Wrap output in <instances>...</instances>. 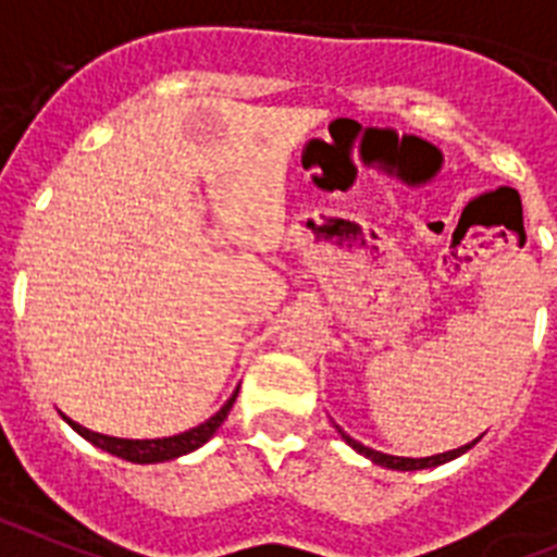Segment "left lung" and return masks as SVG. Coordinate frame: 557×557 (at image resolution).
<instances>
[{"label":"left lung","instance_id":"1","mask_svg":"<svg viewBox=\"0 0 557 557\" xmlns=\"http://www.w3.org/2000/svg\"><path fill=\"white\" fill-rule=\"evenodd\" d=\"M333 425H336V423H333ZM336 432L342 434V440H345V443L352 448V451H359L361 457H367V459H370V462H375V466L393 468V471H423V468L443 466V462H448V459H457L459 454H466L468 448H471L473 443L480 440V437H476V440H473V443H466V446L454 448V451L432 454V457H395V454H384V451H375V448H370V446H361L359 440H352L350 434L342 432L338 425H336Z\"/></svg>","mask_w":557,"mask_h":557}]
</instances>
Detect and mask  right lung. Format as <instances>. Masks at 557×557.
<instances>
[{
  "mask_svg": "<svg viewBox=\"0 0 557 557\" xmlns=\"http://www.w3.org/2000/svg\"><path fill=\"white\" fill-rule=\"evenodd\" d=\"M238 389L240 386H235V393L230 395V400H226V404L221 406L219 412L212 414L210 420L193 425V429H187V432H182V434H173V437H153V440L109 437V434H98V432H91V429H86V425L75 423V420L66 418V414H61V418H64L66 423H70L77 434H81V437L89 440L91 446H98L100 451L114 454V457L125 459V462H137V466H153V462H168V459L185 457V454H190V451H196V448L205 446L207 440L219 432L221 423L226 420V414H230L232 404H235V398H238Z\"/></svg>",
  "mask_w": 557,
  "mask_h": 557,
  "instance_id": "1",
  "label": "right lung"
}]
</instances>
